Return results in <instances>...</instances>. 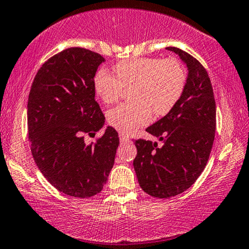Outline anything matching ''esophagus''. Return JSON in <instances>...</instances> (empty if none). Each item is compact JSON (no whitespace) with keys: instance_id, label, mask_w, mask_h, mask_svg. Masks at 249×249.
Segmentation results:
<instances>
[{"instance_id":"1","label":"esophagus","mask_w":249,"mask_h":249,"mask_svg":"<svg viewBox=\"0 0 249 249\" xmlns=\"http://www.w3.org/2000/svg\"><path fill=\"white\" fill-rule=\"evenodd\" d=\"M119 138H120L121 144H124V142H129V138L127 137V136H124V135H120V136H119Z\"/></svg>"}]
</instances>
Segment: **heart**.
I'll return each instance as SVG.
<instances>
[{
	"instance_id": "1",
	"label": "heart",
	"mask_w": 249,
	"mask_h": 249,
	"mask_svg": "<svg viewBox=\"0 0 249 249\" xmlns=\"http://www.w3.org/2000/svg\"><path fill=\"white\" fill-rule=\"evenodd\" d=\"M117 77L101 69L94 79L96 94L105 104L117 102L124 88L132 87L134 102L121 104L107 112V121L122 134H130L151 120L168 114L181 97L186 72L179 61L137 57L115 66Z\"/></svg>"
}]
</instances>
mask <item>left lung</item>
I'll return each mask as SVG.
<instances>
[{"instance_id": "left-lung-1", "label": "left lung", "mask_w": 249, "mask_h": 249, "mask_svg": "<svg viewBox=\"0 0 249 249\" xmlns=\"http://www.w3.org/2000/svg\"><path fill=\"white\" fill-rule=\"evenodd\" d=\"M178 54L188 70L181 97L171 111L146 129L163 142L138 139L134 169L139 186L159 198H170L189 188L209 161L215 136L216 108L210 77L185 51Z\"/></svg>"}]
</instances>
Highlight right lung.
Returning <instances> with one entry per match:
<instances>
[{
  "instance_id": "obj_1",
  "label": "right lung",
  "mask_w": 249,
  "mask_h": 249,
  "mask_svg": "<svg viewBox=\"0 0 249 249\" xmlns=\"http://www.w3.org/2000/svg\"><path fill=\"white\" fill-rule=\"evenodd\" d=\"M104 57L70 47L51 57L37 72L27 105L32 154L43 176L67 195L87 198L107 181L119 146L118 132L107 127L94 145L105 117L95 101L94 77Z\"/></svg>"
}]
</instances>
